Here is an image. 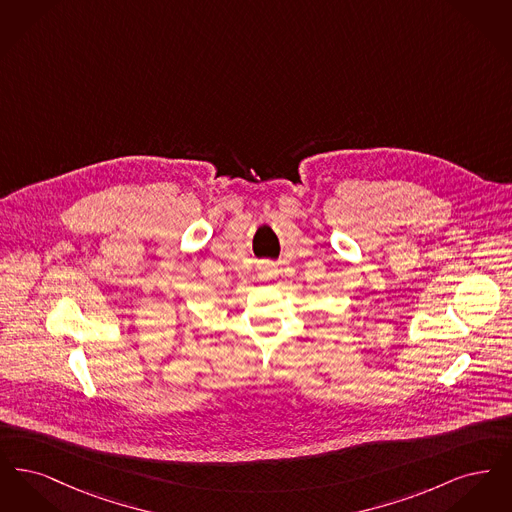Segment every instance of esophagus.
Wrapping results in <instances>:
<instances>
[{"instance_id": "obj_1", "label": "esophagus", "mask_w": 512, "mask_h": 512, "mask_svg": "<svg viewBox=\"0 0 512 512\" xmlns=\"http://www.w3.org/2000/svg\"><path fill=\"white\" fill-rule=\"evenodd\" d=\"M276 276H278V268H276V265H272V263H267L263 270H261V278L263 280H274Z\"/></svg>"}]
</instances>
